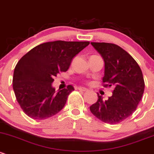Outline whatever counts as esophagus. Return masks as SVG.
Segmentation results:
<instances>
[{"mask_svg":"<svg viewBox=\"0 0 154 154\" xmlns=\"http://www.w3.org/2000/svg\"><path fill=\"white\" fill-rule=\"evenodd\" d=\"M79 91H85V92H86V91H88V90L87 89V88H83V87H80V88H79Z\"/></svg>","mask_w":154,"mask_h":154,"instance_id":"obj_1","label":"esophagus"}]
</instances>
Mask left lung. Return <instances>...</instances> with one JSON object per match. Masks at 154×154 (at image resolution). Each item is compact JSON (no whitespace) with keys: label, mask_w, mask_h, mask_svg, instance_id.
<instances>
[{"label":"left lung","mask_w":154,"mask_h":154,"mask_svg":"<svg viewBox=\"0 0 154 154\" xmlns=\"http://www.w3.org/2000/svg\"><path fill=\"white\" fill-rule=\"evenodd\" d=\"M105 62L103 86L114 87L112 96L98 100L90 107L91 113L109 124H116L132 115L141 101L144 91L142 72L128 52L113 43L91 42Z\"/></svg>","instance_id":"8db88e82"}]
</instances>
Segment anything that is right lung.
Masks as SVG:
<instances>
[{
  "label": "right lung",
  "mask_w": 154,
  "mask_h": 154,
  "mask_svg": "<svg viewBox=\"0 0 154 154\" xmlns=\"http://www.w3.org/2000/svg\"><path fill=\"white\" fill-rule=\"evenodd\" d=\"M89 42L57 40L40 44L19 60L14 69L13 88L18 103L26 115L44 120L58 113L74 88L56 92L54 77L66 72L72 58L89 45Z\"/></svg>",
  "instance_id": "1"
}]
</instances>
